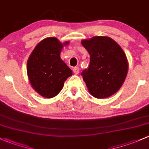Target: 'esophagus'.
I'll list each match as a JSON object with an SVG mask.
<instances>
[{
    "mask_svg": "<svg viewBox=\"0 0 149 149\" xmlns=\"http://www.w3.org/2000/svg\"><path fill=\"white\" fill-rule=\"evenodd\" d=\"M73 72H74L75 74H78L79 72V69L78 68V67H74V68L73 69Z\"/></svg>",
    "mask_w": 149,
    "mask_h": 149,
    "instance_id": "esophagus-1",
    "label": "esophagus"
}]
</instances>
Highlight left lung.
<instances>
[{
	"label": "left lung",
	"mask_w": 149,
	"mask_h": 149,
	"mask_svg": "<svg viewBox=\"0 0 149 149\" xmlns=\"http://www.w3.org/2000/svg\"><path fill=\"white\" fill-rule=\"evenodd\" d=\"M81 43L90 56L89 68L82 73L89 93L98 99L110 97L118 91L128 74L125 52L108 36H94Z\"/></svg>",
	"instance_id": "obj_1"
}]
</instances>
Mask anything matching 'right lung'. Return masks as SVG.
<instances>
[{"label":"right lung","instance_id":"right-lung-1","mask_svg":"<svg viewBox=\"0 0 149 149\" xmlns=\"http://www.w3.org/2000/svg\"><path fill=\"white\" fill-rule=\"evenodd\" d=\"M69 41L60 42L56 37L41 40L29 56L27 74L31 85L41 96L52 98L57 95L67 78L72 75L70 67L60 57Z\"/></svg>","mask_w":149,"mask_h":149}]
</instances>
